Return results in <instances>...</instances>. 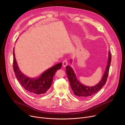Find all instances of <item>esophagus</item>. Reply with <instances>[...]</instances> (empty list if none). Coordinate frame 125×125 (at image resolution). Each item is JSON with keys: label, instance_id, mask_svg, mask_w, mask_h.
I'll return each instance as SVG.
<instances>
[{"label": "esophagus", "instance_id": "obj_1", "mask_svg": "<svg viewBox=\"0 0 125 125\" xmlns=\"http://www.w3.org/2000/svg\"><path fill=\"white\" fill-rule=\"evenodd\" d=\"M68 65V62L67 60H65L63 62V66L64 67H66V66Z\"/></svg>", "mask_w": 125, "mask_h": 125}]
</instances>
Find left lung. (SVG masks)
Returning <instances> with one entry per match:
<instances>
[{"label":"left lung","mask_w":125,"mask_h":125,"mask_svg":"<svg viewBox=\"0 0 125 125\" xmlns=\"http://www.w3.org/2000/svg\"><path fill=\"white\" fill-rule=\"evenodd\" d=\"M111 61V55L110 52L108 53V60L107 65L106 66L103 75L100 82L96 85L92 86H86L78 80L73 69L70 66H67L66 67V73L69 80L70 86L74 94L81 98H88L97 93L105 84L107 79L109 68ZM71 63L72 60H70Z\"/></svg>","instance_id":"1"}]
</instances>
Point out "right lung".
Listing matches in <instances>:
<instances>
[{
  "label": "right lung",
  "mask_w": 125,
  "mask_h": 125,
  "mask_svg": "<svg viewBox=\"0 0 125 125\" xmlns=\"http://www.w3.org/2000/svg\"><path fill=\"white\" fill-rule=\"evenodd\" d=\"M62 64V62L59 63L49 68L38 77L30 78L24 75L19 69L13 48V70L15 76L25 90L32 94H42L47 92L52 84L53 76L61 69Z\"/></svg>",
  "instance_id": "1"
}]
</instances>
